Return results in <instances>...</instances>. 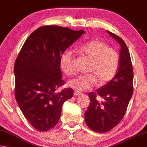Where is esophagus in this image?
<instances>
[{
  "label": "esophagus",
  "instance_id": "34e87169",
  "mask_svg": "<svg viewBox=\"0 0 147 147\" xmlns=\"http://www.w3.org/2000/svg\"><path fill=\"white\" fill-rule=\"evenodd\" d=\"M74 96H79V95H80V94H81V92L76 91H74Z\"/></svg>",
  "mask_w": 147,
  "mask_h": 147
}]
</instances>
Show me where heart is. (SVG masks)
<instances>
[{
    "label": "heart",
    "instance_id": "obj_1",
    "mask_svg": "<svg viewBox=\"0 0 147 147\" xmlns=\"http://www.w3.org/2000/svg\"><path fill=\"white\" fill-rule=\"evenodd\" d=\"M80 53L90 63L88 67L89 74L76 76L70 79L67 84L78 91H83L91 88L97 81L98 85H103L112 80L118 71L119 56L115 49L110 48L105 42L94 39L78 47ZM60 67L67 75L74 72V55L69 49L62 54Z\"/></svg>",
    "mask_w": 147,
    "mask_h": 147
}]
</instances>
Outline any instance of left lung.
<instances>
[{"mask_svg": "<svg viewBox=\"0 0 147 147\" xmlns=\"http://www.w3.org/2000/svg\"><path fill=\"white\" fill-rule=\"evenodd\" d=\"M107 31L120 45L119 67L112 80L88 94L91 102L85 112L88 127L99 133L107 132L119 123L134 92V71L127 45L118 36Z\"/></svg>", "mask_w": 147, "mask_h": 147, "instance_id": "8db88e82", "label": "left lung"}]
</instances>
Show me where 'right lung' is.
Wrapping results in <instances>:
<instances>
[{
    "label": "right lung",
    "mask_w": 147,
    "mask_h": 147,
    "mask_svg": "<svg viewBox=\"0 0 147 147\" xmlns=\"http://www.w3.org/2000/svg\"><path fill=\"white\" fill-rule=\"evenodd\" d=\"M85 32L47 26L29 35L20 51L13 68L15 96L31 125L47 131L59 121L62 105L72 98L74 90L56 89L64 84L60 58L62 54Z\"/></svg>",
    "instance_id": "right-lung-1"
}]
</instances>
